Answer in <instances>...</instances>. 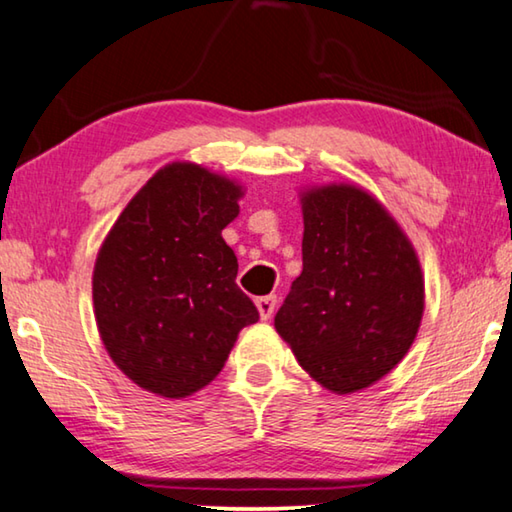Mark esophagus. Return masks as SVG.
Listing matches in <instances>:
<instances>
[{"label":"esophagus","mask_w":512,"mask_h":512,"mask_svg":"<svg viewBox=\"0 0 512 512\" xmlns=\"http://www.w3.org/2000/svg\"><path fill=\"white\" fill-rule=\"evenodd\" d=\"M256 308L258 313H261V320H270L274 308H276V297L274 295H265V297H258L256 299Z\"/></svg>","instance_id":"obj_1"}]
</instances>
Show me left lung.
Returning a JSON list of instances; mask_svg holds the SVG:
<instances>
[{"label":"left lung","mask_w":512,"mask_h":512,"mask_svg":"<svg viewBox=\"0 0 512 512\" xmlns=\"http://www.w3.org/2000/svg\"><path fill=\"white\" fill-rule=\"evenodd\" d=\"M301 211L304 270L274 326L315 381L349 395L413 345L424 313L420 261L390 213L356 186L308 190Z\"/></svg>","instance_id":"obj_1"}]
</instances>
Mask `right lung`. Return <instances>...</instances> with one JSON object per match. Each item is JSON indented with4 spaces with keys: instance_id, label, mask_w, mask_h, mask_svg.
<instances>
[{
    "instance_id": "right-lung-1",
    "label": "right lung",
    "mask_w": 512,
    "mask_h": 512,
    "mask_svg": "<svg viewBox=\"0 0 512 512\" xmlns=\"http://www.w3.org/2000/svg\"><path fill=\"white\" fill-rule=\"evenodd\" d=\"M236 183L195 163L158 170L117 217L92 274L104 347L133 383L181 399L222 372L258 311L238 288L222 229L240 213Z\"/></svg>"
}]
</instances>
